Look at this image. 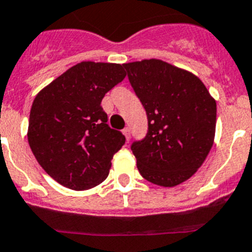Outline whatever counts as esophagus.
I'll return each instance as SVG.
<instances>
[{
  "label": "esophagus",
  "instance_id": "esophagus-1",
  "mask_svg": "<svg viewBox=\"0 0 252 252\" xmlns=\"http://www.w3.org/2000/svg\"><path fill=\"white\" fill-rule=\"evenodd\" d=\"M123 134L126 135V142H129V139H130V129H129V128H124L123 129Z\"/></svg>",
  "mask_w": 252,
  "mask_h": 252
}]
</instances>
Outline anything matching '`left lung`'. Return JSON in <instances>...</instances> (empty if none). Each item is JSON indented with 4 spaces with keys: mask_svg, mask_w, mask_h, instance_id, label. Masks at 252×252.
Segmentation results:
<instances>
[{
    "mask_svg": "<svg viewBox=\"0 0 252 252\" xmlns=\"http://www.w3.org/2000/svg\"><path fill=\"white\" fill-rule=\"evenodd\" d=\"M123 66L148 118L146 137L130 147L138 171L163 187L185 182L214 144L216 101L196 75L162 60Z\"/></svg>",
    "mask_w": 252,
    "mask_h": 252,
    "instance_id": "left-lung-1",
    "label": "left lung"
}]
</instances>
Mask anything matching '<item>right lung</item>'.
Returning <instances> with one entry per match:
<instances>
[{
	"label": "right lung",
	"mask_w": 252,
	"mask_h": 252,
	"mask_svg": "<svg viewBox=\"0 0 252 252\" xmlns=\"http://www.w3.org/2000/svg\"><path fill=\"white\" fill-rule=\"evenodd\" d=\"M124 78L122 65L83 61L36 95L29 144L38 164L60 185L84 191L109 174L126 137L108 126L100 104Z\"/></svg>",
	"instance_id": "right-lung-1"
}]
</instances>
